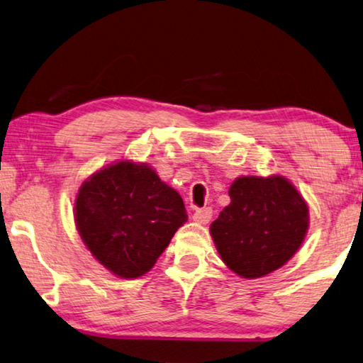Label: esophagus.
<instances>
[{"mask_svg":"<svg viewBox=\"0 0 363 363\" xmlns=\"http://www.w3.org/2000/svg\"><path fill=\"white\" fill-rule=\"evenodd\" d=\"M211 215H213L211 208H197L194 211L192 220L199 224H206L211 220Z\"/></svg>","mask_w":363,"mask_h":363,"instance_id":"obj_1","label":"esophagus"}]
</instances>
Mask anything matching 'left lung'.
Instances as JSON below:
<instances>
[{"label": "left lung", "instance_id": "8db88e82", "mask_svg": "<svg viewBox=\"0 0 363 363\" xmlns=\"http://www.w3.org/2000/svg\"><path fill=\"white\" fill-rule=\"evenodd\" d=\"M231 203L210 234L224 264L240 278H263L301 249L308 231V205L284 176H240L229 187Z\"/></svg>", "mask_w": 363, "mask_h": 363}]
</instances>
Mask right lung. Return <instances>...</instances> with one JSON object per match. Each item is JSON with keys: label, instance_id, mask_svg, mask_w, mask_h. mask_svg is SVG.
<instances>
[{"label": "right lung", "instance_id": "add662e5", "mask_svg": "<svg viewBox=\"0 0 363 363\" xmlns=\"http://www.w3.org/2000/svg\"><path fill=\"white\" fill-rule=\"evenodd\" d=\"M74 220L96 262L119 278L135 279L153 268L187 213L181 195L152 166L119 160L82 182Z\"/></svg>", "mask_w": 363, "mask_h": 363}]
</instances>
